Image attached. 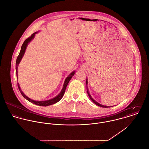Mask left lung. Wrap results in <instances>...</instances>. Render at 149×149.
I'll return each instance as SVG.
<instances>
[{
  "label": "left lung",
  "mask_w": 149,
  "mask_h": 149,
  "mask_svg": "<svg viewBox=\"0 0 149 149\" xmlns=\"http://www.w3.org/2000/svg\"><path fill=\"white\" fill-rule=\"evenodd\" d=\"M88 84V81H87V80H86V84ZM87 94H88V97H90V99L95 103V104H96L97 105H98V106H99L100 107H112V106H104V105H102V104H100L99 103H98L97 101H95L94 99H93L92 97H91V95L90 94V93H89V91H88V88L87 87Z\"/></svg>",
  "instance_id": "8db88e82"
}]
</instances>
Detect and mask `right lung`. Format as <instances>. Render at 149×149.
<instances>
[{
	"label": "right lung",
	"mask_w": 149,
	"mask_h": 149,
	"mask_svg": "<svg viewBox=\"0 0 149 149\" xmlns=\"http://www.w3.org/2000/svg\"><path fill=\"white\" fill-rule=\"evenodd\" d=\"M38 32H36L35 33H33L30 37H29L28 38H27L24 42V43L22 44V46H21V51L19 52V54L17 58V61H16V66H15V69H16V72H17V79H18V66L20 62V61H21L24 54H25V50L26 49V47L28 45V43L32 40L33 39L35 36V34L37 33ZM74 73H75V71H73V72H72L65 79V81H64V84H63V88L61 91V93L56 96L55 97V98H52V99H49V100H43V101H37V100H32V99H30L29 98H28L27 96H26L24 93L22 91V90H21V88L19 87V84L18 83V89L20 91V93H21L22 95L24 97V98L28 100V101L31 102V103H34L36 105H39V106H49V105H51V104H53L58 102H59L61 99H62V98L63 97V95H64V93H65V90H66V88L69 82V81L70 80V79H72V77H73V76L74 75Z\"/></svg>",
	"instance_id": "1"
}]
</instances>
